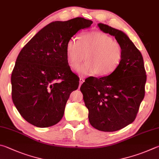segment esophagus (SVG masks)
<instances>
[{"label": "esophagus", "instance_id": "1", "mask_svg": "<svg viewBox=\"0 0 159 159\" xmlns=\"http://www.w3.org/2000/svg\"><path fill=\"white\" fill-rule=\"evenodd\" d=\"M84 82V80L83 79V78H82V77L80 78V86H81L82 83Z\"/></svg>", "mask_w": 159, "mask_h": 159}]
</instances>
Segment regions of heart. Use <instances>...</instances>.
I'll return each instance as SVG.
<instances>
[{
  "label": "heart",
  "instance_id": "heart-1",
  "mask_svg": "<svg viewBox=\"0 0 159 159\" xmlns=\"http://www.w3.org/2000/svg\"><path fill=\"white\" fill-rule=\"evenodd\" d=\"M67 61L72 69H76L86 55L87 62L77 68V73L85 77L94 75L105 77L117 68L123 58V47L111 36L98 31L83 33L70 38L66 45Z\"/></svg>",
  "mask_w": 159,
  "mask_h": 159
}]
</instances>
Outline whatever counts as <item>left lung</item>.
<instances>
[{
	"label": "left lung",
	"instance_id": "1",
	"mask_svg": "<svg viewBox=\"0 0 159 159\" xmlns=\"http://www.w3.org/2000/svg\"><path fill=\"white\" fill-rule=\"evenodd\" d=\"M98 26L121 44L123 58L112 73L91 82L85 80L80 91L90 124L98 130L112 132L135 120L144 97L147 75L143 56L126 33L104 24Z\"/></svg>",
	"mask_w": 159,
	"mask_h": 159
}]
</instances>
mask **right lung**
Instances as JSON below:
<instances>
[{
	"label": "right lung",
	"instance_id": "1",
	"mask_svg": "<svg viewBox=\"0 0 159 159\" xmlns=\"http://www.w3.org/2000/svg\"><path fill=\"white\" fill-rule=\"evenodd\" d=\"M93 21L82 17L56 21L38 31L21 50L11 76L13 103L33 126L49 127L62 119L79 78L67 61V42Z\"/></svg>",
	"mask_w": 159,
	"mask_h": 159
}]
</instances>
